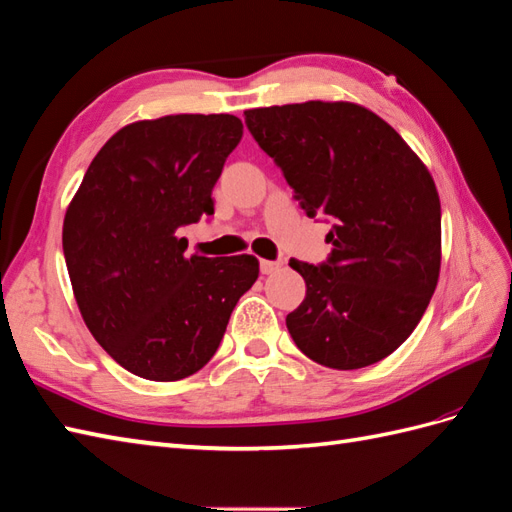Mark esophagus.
Masks as SVG:
<instances>
[{
  "label": "esophagus",
  "instance_id": "1",
  "mask_svg": "<svg viewBox=\"0 0 512 512\" xmlns=\"http://www.w3.org/2000/svg\"><path fill=\"white\" fill-rule=\"evenodd\" d=\"M282 269V260H260V271L269 276V273H276Z\"/></svg>",
  "mask_w": 512,
  "mask_h": 512
}]
</instances>
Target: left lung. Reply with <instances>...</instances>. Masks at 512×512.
Listing matches in <instances>:
<instances>
[{"label":"left lung","mask_w":512,"mask_h":512,"mask_svg":"<svg viewBox=\"0 0 512 512\" xmlns=\"http://www.w3.org/2000/svg\"><path fill=\"white\" fill-rule=\"evenodd\" d=\"M245 126L304 213L332 223L323 263H289L306 282L304 302L286 315L295 345L332 369L393 354L439 280L441 202L430 171L389 123L356 104L254 108Z\"/></svg>","instance_id":"obj_1"}]
</instances>
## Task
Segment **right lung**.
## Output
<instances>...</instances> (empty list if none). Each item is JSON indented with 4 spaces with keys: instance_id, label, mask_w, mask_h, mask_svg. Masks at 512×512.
Listing matches in <instances>:
<instances>
[{
    "instance_id": "add662e5",
    "label": "right lung",
    "mask_w": 512,
    "mask_h": 512,
    "mask_svg": "<svg viewBox=\"0 0 512 512\" xmlns=\"http://www.w3.org/2000/svg\"><path fill=\"white\" fill-rule=\"evenodd\" d=\"M243 136L234 115L121 128L67 208L62 252L86 328L130 373L173 382L215 356L254 256H186L180 228L215 215L213 189Z\"/></svg>"
}]
</instances>
